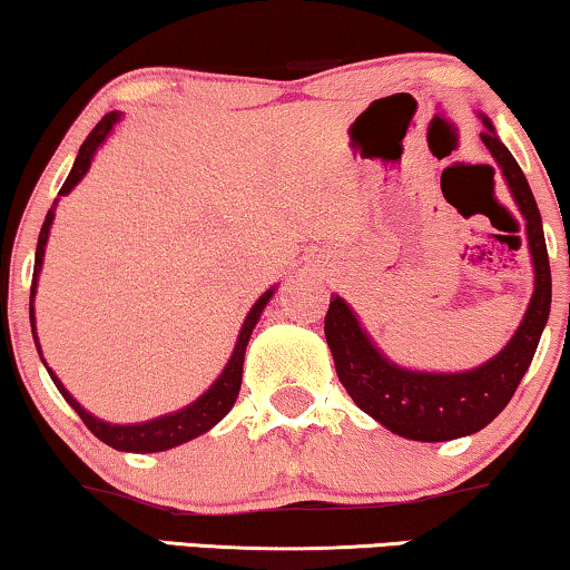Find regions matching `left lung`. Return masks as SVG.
<instances>
[{
  "mask_svg": "<svg viewBox=\"0 0 570 570\" xmlns=\"http://www.w3.org/2000/svg\"><path fill=\"white\" fill-rule=\"evenodd\" d=\"M482 124H485L482 142L495 158L505 184H509L511 197L527 220L529 254H532L534 264L532 301H529L527 314L509 345L472 371H410L389 361L373 345L355 318L353 308L340 295H332L330 311L324 318L326 345L332 350L334 368H337L342 386L347 389V394L353 396V402L365 415L379 420L381 425L402 435V439L428 443L451 441L478 433L488 423H493L505 404L511 402L519 381L524 379L550 316L552 279L540 209H537L527 176L521 174L509 147L498 139L488 116H482Z\"/></svg>",
  "mask_w": 570,
  "mask_h": 570,
  "instance_id": "8db88e82",
  "label": "left lung"
}]
</instances>
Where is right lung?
Returning <instances> with one entry per match:
<instances>
[{
  "instance_id": "add662e5",
  "label": "right lung",
  "mask_w": 570,
  "mask_h": 570,
  "mask_svg": "<svg viewBox=\"0 0 570 570\" xmlns=\"http://www.w3.org/2000/svg\"><path fill=\"white\" fill-rule=\"evenodd\" d=\"M121 119L119 111H111L106 114L104 119L96 124V129L90 131L88 139H85L80 153H77L75 158V166L69 170L65 186L59 189V197H65L75 189L77 184H80V178L88 174L90 163H92V155L100 145L106 142V137L111 135L114 124ZM57 202L53 199V207L49 209V215H46V220L41 225V236H38V246H36V267H33V287H30V330H33V340H36V347H38V355H41V345H38V337H36V316H33V295H36V283H38V272H41V264H43V252H46V240H49V228L53 223V209H57ZM272 293H275V287L267 291L262 295L259 301L254 303L252 311H248V316L244 318V326H240V334L236 340V347H233V355L228 365H225L220 376L213 386L207 389L205 394L199 396V400H194L191 404H186L184 410L178 412H170V415H160L155 420H147V423H135V425H111L106 423V420H100L96 415H90L88 410L82 407L80 402L75 400L72 394L67 392L65 384L53 376V371L49 368V376L53 384H57L59 394L65 396L69 402V407H72L77 415L82 417V423L90 428V433L100 439L108 446L116 449V451H135V454H153V451H166V449H174V446H181V443L197 439V435L207 433L209 428L220 423V420L228 415L233 404H236V396L240 392V379H244V355H246V345L248 340H252V332L256 322H259L264 306H267ZM43 361V357H41Z\"/></svg>"
}]
</instances>
